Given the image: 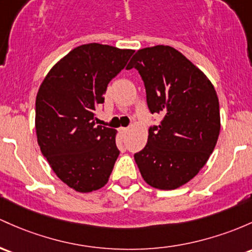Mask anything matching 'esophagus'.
I'll use <instances>...</instances> for the list:
<instances>
[{
  "mask_svg": "<svg viewBox=\"0 0 252 252\" xmlns=\"http://www.w3.org/2000/svg\"><path fill=\"white\" fill-rule=\"evenodd\" d=\"M118 131H120V134L122 135V136H124V135H126V132L128 131V128H123V126H121V128L118 129Z\"/></svg>",
  "mask_w": 252,
  "mask_h": 252,
  "instance_id": "esophagus-1",
  "label": "esophagus"
}]
</instances>
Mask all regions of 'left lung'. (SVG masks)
<instances>
[{
  "instance_id": "1",
  "label": "left lung",
  "mask_w": 252,
  "mask_h": 252,
  "mask_svg": "<svg viewBox=\"0 0 252 252\" xmlns=\"http://www.w3.org/2000/svg\"><path fill=\"white\" fill-rule=\"evenodd\" d=\"M126 68L142 77L149 111L162 116L134 156L141 176L157 189H177L200 172L217 145L220 109L214 86L167 45L139 50Z\"/></svg>"
}]
</instances>
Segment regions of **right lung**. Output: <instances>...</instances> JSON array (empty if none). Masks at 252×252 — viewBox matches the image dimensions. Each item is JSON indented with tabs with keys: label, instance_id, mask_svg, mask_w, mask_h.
<instances>
[{
	"label": "right lung",
	"instance_id": "1",
	"mask_svg": "<svg viewBox=\"0 0 252 252\" xmlns=\"http://www.w3.org/2000/svg\"><path fill=\"white\" fill-rule=\"evenodd\" d=\"M134 52L98 43L80 45L41 82L35 99L38 145L56 176L75 191L103 188L120 156L116 130L96 126L94 111Z\"/></svg>",
	"mask_w": 252,
	"mask_h": 252
}]
</instances>
